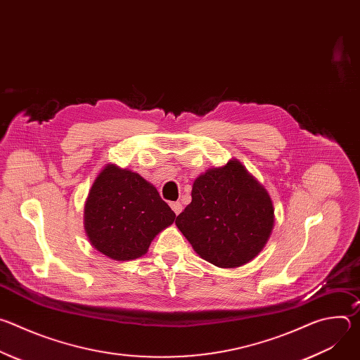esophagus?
Segmentation results:
<instances>
[{"label":"esophagus","mask_w":360,"mask_h":360,"mask_svg":"<svg viewBox=\"0 0 360 360\" xmlns=\"http://www.w3.org/2000/svg\"><path fill=\"white\" fill-rule=\"evenodd\" d=\"M169 205H171L172 211H174L176 215L181 214V211H182V203H181V202H171Z\"/></svg>","instance_id":"34e87169"}]
</instances>
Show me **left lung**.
<instances>
[{
	"instance_id": "8db88e82",
	"label": "left lung",
	"mask_w": 360,
	"mask_h": 360,
	"mask_svg": "<svg viewBox=\"0 0 360 360\" xmlns=\"http://www.w3.org/2000/svg\"><path fill=\"white\" fill-rule=\"evenodd\" d=\"M191 196L175 225L202 259L238 268L264 250L275 226L274 203L238 160L200 174Z\"/></svg>"
}]
</instances>
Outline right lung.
<instances>
[{
  "mask_svg": "<svg viewBox=\"0 0 360 360\" xmlns=\"http://www.w3.org/2000/svg\"><path fill=\"white\" fill-rule=\"evenodd\" d=\"M174 211L139 174L107 164L84 205V229L91 245L114 261H132L174 224Z\"/></svg>",
  "mask_w": 360,
  "mask_h": 360,
  "instance_id": "add662e5",
  "label": "right lung"
}]
</instances>
